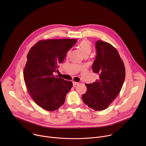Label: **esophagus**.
<instances>
[{
	"instance_id": "obj_1",
	"label": "esophagus",
	"mask_w": 146,
	"mask_h": 146,
	"mask_svg": "<svg viewBox=\"0 0 146 146\" xmlns=\"http://www.w3.org/2000/svg\"><path fill=\"white\" fill-rule=\"evenodd\" d=\"M78 84V82L73 81V86H76V85H77Z\"/></svg>"
}]
</instances>
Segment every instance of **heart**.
<instances>
[{
	"label": "heart",
	"mask_w": 146,
	"mask_h": 146,
	"mask_svg": "<svg viewBox=\"0 0 146 146\" xmlns=\"http://www.w3.org/2000/svg\"><path fill=\"white\" fill-rule=\"evenodd\" d=\"M78 48L83 55H90L92 51L91 44L87 40H83L78 44Z\"/></svg>",
	"instance_id": "b5f03b06"
}]
</instances>
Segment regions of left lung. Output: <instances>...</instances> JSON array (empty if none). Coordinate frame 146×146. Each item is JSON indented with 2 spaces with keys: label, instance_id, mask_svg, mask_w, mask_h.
Returning <instances> with one entry per match:
<instances>
[{
  "label": "left lung",
  "instance_id": "obj_1",
  "mask_svg": "<svg viewBox=\"0 0 146 146\" xmlns=\"http://www.w3.org/2000/svg\"><path fill=\"white\" fill-rule=\"evenodd\" d=\"M96 55L92 69L99 79L86 84L87 92L82 95L83 102L95 111L103 110L118 95L125 77V69L117 50L110 44L98 40Z\"/></svg>",
  "mask_w": 146,
  "mask_h": 146
}]
</instances>
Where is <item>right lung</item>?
Listing matches in <instances>:
<instances>
[{
    "label": "right lung",
    "mask_w": 146,
    "mask_h": 146,
    "mask_svg": "<svg viewBox=\"0 0 146 146\" xmlns=\"http://www.w3.org/2000/svg\"><path fill=\"white\" fill-rule=\"evenodd\" d=\"M76 42L77 40L69 38L41 40L28 54L24 79L33 100L46 110L58 109L73 86L72 81L55 76L53 73Z\"/></svg>",
    "instance_id": "add662e5"
}]
</instances>
